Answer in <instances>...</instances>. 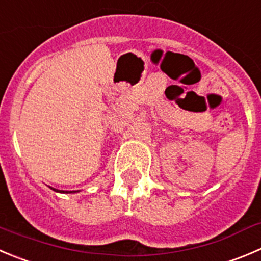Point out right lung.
I'll list each match as a JSON object with an SVG mask.
<instances>
[{"mask_svg":"<svg viewBox=\"0 0 261 261\" xmlns=\"http://www.w3.org/2000/svg\"><path fill=\"white\" fill-rule=\"evenodd\" d=\"M52 190H54L55 192H60V193H75V192H79V191H61V190H56V188H52Z\"/></svg>","mask_w":261,"mask_h":261,"instance_id":"right-lung-1","label":"right lung"}]
</instances>
